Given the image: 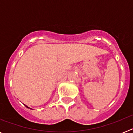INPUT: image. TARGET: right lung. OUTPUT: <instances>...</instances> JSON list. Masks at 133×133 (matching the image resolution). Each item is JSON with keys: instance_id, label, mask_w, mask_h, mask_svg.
I'll list each match as a JSON object with an SVG mask.
<instances>
[{"instance_id": "add662e5", "label": "right lung", "mask_w": 133, "mask_h": 133, "mask_svg": "<svg viewBox=\"0 0 133 133\" xmlns=\"http://www.w3.org/2000/svg\"><path fill=\"white\" fill-rule=\"evenodd\" d=\"M24 105H25V104H24ZM25 107H27V108H28V109H30V108H29V107H27V106H26V105H25Z\"/></svg>"}]
</instances>
